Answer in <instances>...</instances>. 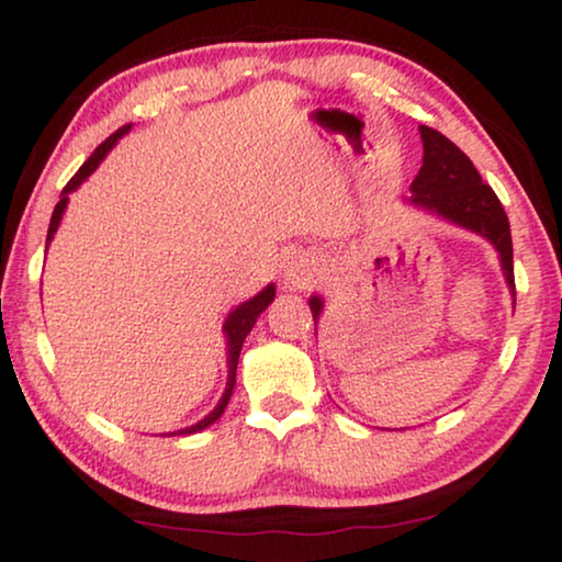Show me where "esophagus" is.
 <instances>
[{
  "instance_id": "34e87169",
  "label": "esophagus",
  "mask_w": 562,
  "mask_h": 562,
  "mask_svg": "<svg viewBox=\"0 0 562 562\" xmlns=\"http://www.w3.org/2000/svg\"><path fill=\"white\" fill-rule=\"evenodd\" d=\"M319 279V263L314 260L310 252H299V256H291V260L283 266V283L291 291L312 289Z\"/></svg>"
}]
</instances>
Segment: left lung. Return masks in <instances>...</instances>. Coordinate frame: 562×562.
I'll return each instance as SVG.
<instances>
[{
	"label": "left lung",
	"instance_id": "left-lung-1",
	"mask_svg": "<svg viewBox=\"0 0 562 562\" xmlns=\"http://www.w3.org/2000/svg\"><path fill=\"white\" fill-rule=\"evenodd\" d=\"M419 133L422 145H425V158H422L417 179L412 181L409 202L486 237L498 250L502 271L514 294V250L509 217H506L494 189L483 183L471 158L456 143L427 125H422ZM310 310L314 325H317V317L322 314L319 296L310 299Z\"/></svg>",
	"mask_w": 562,
	"mask_h": 562
}]
</instances>
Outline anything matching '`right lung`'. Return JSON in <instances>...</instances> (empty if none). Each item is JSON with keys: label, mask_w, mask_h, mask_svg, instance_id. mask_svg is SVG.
I'll list each match as a JSON object with an SVG mask.
<instances>
[{"label": "right lung", "mask_w": 562, "mask_h": 562, "mask_svg": "<svg viewBox=\"0 0 562 562\" xmlns=\"http://www.w3.org/2000/svg\"><path fill=\"white\" fill-rule=\"evenodd\" d=\"M130 127H133V125L120 127L117 133H112L102 145H97V150L91 153L87 164H83V166L79 168V171H76V173L71 176V181H68L66 187H64V194H60V202L56 204V210H53L50 227H48V237H45V243H50L53 235H56L58 222H60V217H64V210H66V204H68V194H71V191H74L76 187H79L81 181H87L89 176L97 171V166L102 164L106 153H110V150L114 148V143H117L120 137L125 135ZM273 296H276V286H273V283H268V286H266L263 291H260L258 296L248 299V302L237 306V310L225 319V335H227V389H225V394H222L220 404L214 406V409H212L210 414H206V417H204L202 422H196V425H191V427H187V429H176V432H168V437H171V435H194V432H202V429L214 425V422H217V419L222 417V412H225L229 396H233L237 358H240V350H243L245 337H248V333L252 329V325H256V319L260 317V314L266 312V306L273 302Z\"/></svg>", "instance_id": "add662e5"}]
</instances>
